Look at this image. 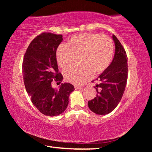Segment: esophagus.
Returning <instances> with one entry per match:
<instances>
[{
  "label": "esophagus",
  "mask_w": 152,
  "mask_h": 152,
  "mask_svg": "<svg viewBox=\"0 0 152 152\" xmlns=\"http://www.w3.org/2000/svg\"><path fill=\"white\" fill-rule=\"evenodd\" d=\"M81 87L79 86H76V85H74V88H75V90H78V88H80Z\"/></svg>",
  "instance_id": "34e87169"
}]
</instances>
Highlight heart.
<instances>
[{"mask_svg":"<svg viewBox=\"0 0 152 152\" xmlns=\"http://www.w3.org/2000/svg\"><path fill=\"white\" fill-rule=\"evenodd\" d=\"M115 47L112 39L101 34L83 33L69 39L66 46L61 45L56 52L58 66L66 69L79 56L81 64L72 66L64 71L65 80L80 85L94 74H101L109 68L114 56Z\"/></svg>","mask_w":152,"mask_h":152,"instance_id":"b5f03b06","label":"heart"}]
</instances>
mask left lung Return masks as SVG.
I'll return each instance as SVG.
<instances>
[{
	"instance_id": "8db88e82",
	"label": "left lung",
	"mask_w": 152,
	"mask_h": 152,
	"mask_svg": "<svg viewBox=\"0 0 152 152\" xmlns=\"http://www.w3.org/2000/svg\"><path fill=\"white\" fill-rule=\"evenodd\" d=\"M115 52L111 64L96 80V96L88 102L89 109L98 115H106L117 107L124 93L127 81V56L116 36L113 35Z\"/></svg>"
}]
</instances>
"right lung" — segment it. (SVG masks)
<instances>
[{
    "label": "right lung",
    "mask_w": 152,
    "mask_h": 152,
    "mask_svg": "<svg viewBox=\"0 0 152 152\" xmlns=\"http://www.w3.org/2000/svg\"><path fill=\"white\" fill-rule=\"evenodd\" d=\"M61 35L43 33L28 46L23 61V74L27 92L33 104L42 114L53 117L61 114L68 107L69 96L74 91L70 83H61L60 89L51 82H62L58 71L56 50L62 42Z\"/></svg>",
    "instance_id": "1"
}]
</instances>
